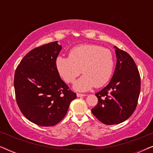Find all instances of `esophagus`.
I'll return each instance as SVG.
<instances>
[{"instance_id":"esophagus-1","label":"esophagus","mask_w":153,"mask_h":153,"mask_svg":"<svg viewBox=\"0 0 153 153\" xmlns=\"http://www.w3.org/2000/svg\"><path fill=\"white\" fill-rule=\"evenodd\" d=\"M86 95H85V94H81V93H76V96L78 97H84V96H85Z\"/></svg>"}]
</instances>
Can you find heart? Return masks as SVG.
<instances>
[{
  "mask_svg": "<svg viewBox=\"0 0 153 153\" xmlns=\"http://www.w3.org/2000/svg\"><path fill=\"white\" fill-rule=\"evenodd\" d=\"M114 63L113 52L96 45L76 46L70 50L69 57L58 56L56 60V69L67 83H74L82 72L83 75L74 86L79 91L105 85L111 76Z\"/></svg>",
  "mask_w": 153,
  "mask_h": 153,
  "instance_id": "heart-1",
  "label": "heart"
}]
</instances>
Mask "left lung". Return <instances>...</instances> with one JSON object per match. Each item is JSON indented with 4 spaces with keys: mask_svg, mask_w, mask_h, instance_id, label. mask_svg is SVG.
Instances as JSON below:
<instances>
[{
    "mask_svg": "<svg viewBox=\"0 0 153 153\" xmlns=\"http://www.w3.org/2000/svg\"><path fill=\"white\" fill-rule=\"evenodd\" d=\"M116 67L111 80L95 93L98 102L92 113L105 125H115L128 119L137 108L141 91V77L133 58L115 46Z\"/></svg>",
    "mask_w": 153,
    "mask_h": 153,
    "instance_id": "1",
    "label": "left lung"
}]
</instances>
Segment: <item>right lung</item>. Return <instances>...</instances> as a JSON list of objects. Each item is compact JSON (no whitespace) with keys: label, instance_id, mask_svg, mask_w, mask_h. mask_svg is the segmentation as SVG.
Here are the masks:
<instances>
[{"label":"right lung","instance_id":"obj_1","mask_svg":"<svg viewBox=\"0 0 153 153\" xmlns=\"http://www.w3.org/2000/svg\"><path fill=\"white\" fill-rule=\"evenodd\" d=\"M61 49L57 41L35 48L23 58L14 73L19 108L28 120L40 126L58 124L76 97L56 69Z\"/></svg>","mask_w":153,"mask_h":153}]
</instances>
